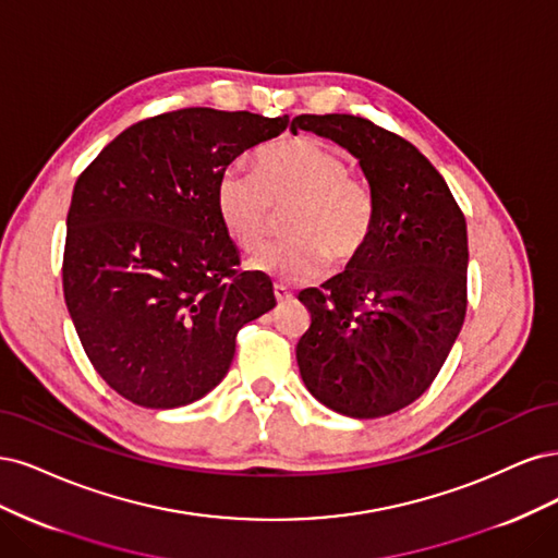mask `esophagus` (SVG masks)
<instances>
[{"label": "esophagus", "mask_w": 558, "mask_h": 558, "mask_svg": "<svg viewBox=\"0 0 558 558\" xmlns=\"http://www.w3.org/2000/svg\"><path fill=\"white\" fill-rule=\"evenodd\" d=\"M274 294H276V301H278V303L292 299L290 287H284V284H274Z\"/></svg>", "instance_id": "34e87169"}]
</instances>
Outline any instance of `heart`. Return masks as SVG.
Masks as SVG:
<instances>
[{"mask_svg":"<svg viewBox=\"0 0 558 558\" xmlns=\"http://www.w3.org/2000/svg\"><path fill=\"white\" fill-rule=\"evenodd\" d=\"M215 206L229 239L245 253L262 250L284 213L287 241L253 262L259 271L299 282L327 262L345 266L362 253L375 204L368 185L350 173L345 157L317 138L278 141L259 150L255 173L225 169L215 185Z\"/></svg>","mask_w":558,"mask_h":558,"instance_id":"obj_1","label":"heart"}]
</instances>
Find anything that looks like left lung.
Returning a JSON list of instances; mask_svg holds the SVG:
<instances>
[{
    "label": "left lung",
    "mask_w": 558,
    "mask_h": 558,
    "mask_svg": "<svg viewBox=\"0 0 558 558\" xmlns=\"http://www.w3.org/2000/svg\"><path fill=\"white\" fill-rule=\"evenodd\" d=\"M292 130L359 159L375 204L371 236L343 274L299 292L311 327L305 387L354 420L391 415L436 380L463 327L469 233L442 175L405 138L356 116H296Z\"/></svg>",
    "instance_id": "left-lung-1"
}]
</instances>
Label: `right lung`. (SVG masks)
<instances>
[{"label":"right lung","mask_w":558,"mask_h":558,"mask_svg":"<svg viewBox=\"0 0 558 558\" xmlns=\"http://www.w3.org/2000/svg\"><path fill=\"white\" fill-rule=\"evenodd\" d=\"M290 118L181 109L116 136L76 181L64 301L83 350L128 401L169 410L227 375L236 333L276 305L262 271H239L215 185Z\"/></svg>","instance_id":"right-lung-1"}]
</instances>
